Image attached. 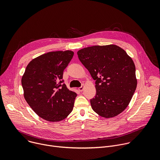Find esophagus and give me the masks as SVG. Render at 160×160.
<instances>
[{
  "instance_id": "obj_1",
  "label": "esophagus",
  "mask_w": 160,
  "mask_h": 160,
  "mask_svg": "<svg viewBox=\"0 0 160 160\" xmlns=\"http://www.w3.org/2000/svg\"><path fill=\"white\" fill-rule=\"evenodd\" d=\"M83 89H84V85H82L80 87L78 88V90L80 91V92H82V91L83 90Z\"/></svg>"
}]
</instances>
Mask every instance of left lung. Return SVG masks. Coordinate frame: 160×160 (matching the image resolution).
Segmentation results:
<instances>
[{
    "label": "left lung",
    "instance_id": "8db88e82",
    "mask_svg": "<svg viewBox=\"0 0 160 160\" xmlns=\"http://www.w3.org/2000/svg\"><path fill=\"white\" fill-rule=\"evenodd\" d=\"M78 58L96 81L92 109L106 118L115 117L129 104L137 87L132 58L116 45H94L77 52Z\"/></svg>",
    "mask_w": 160,
    "mask_h": 160
}]
</instances>
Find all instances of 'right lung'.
Masks as SVG:
<instances>
[{"instance_id": "1", "label": "right lung", "mask_w": 160, "mask_h": 160, "mask_svg": "<svg viewBox=\"0 0 160 160\" xmlns=\"http://www.w3.org/2000/svg\"><path fill=\"white\" fill-rule=\"evenodd\" d=\"M72 51H54L32 59L21 78L24 98L38 116L51 122L72 111L77 94L63 82V72L73 58Z\"/></svg>"}]
</instances>
